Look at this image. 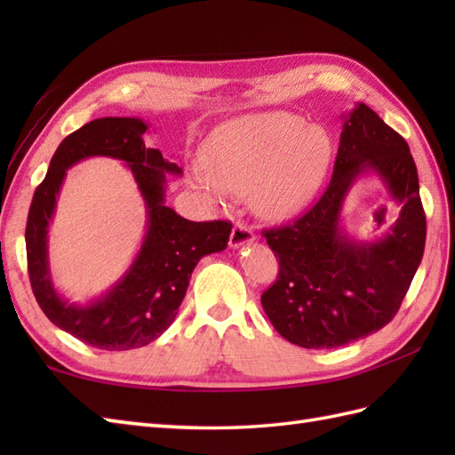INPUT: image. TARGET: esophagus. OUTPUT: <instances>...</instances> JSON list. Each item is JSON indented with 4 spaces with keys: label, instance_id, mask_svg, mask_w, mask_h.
Here are the masks:
<instances>
[{
    "label": "esophagus",
    "instance_id": "esophagus-1",
    "mask_svg": "<svg viewBox=\"0 0 455 455\" xmlns=\"http://www.w3.org/2000/svg\"><path fill=\"white\" fill-rule=\"evenodd\" d=\"M254 238H256V236H254V233H252V228L246 227L244 222H236V225L233 227V233H230L228 244H230V248H240V246L252 244Z\"/></svg>",
    "mask_w": 455,
    "mask_h": 455
}]
</instances>
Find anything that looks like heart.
Listing matches in <instances>:
<instances>
[{
  "mask_svg": "<svg viewBox=\"0 0 455 455\" xmlns=\"http://www.w3.org/2000/svg\"><path fill=\"white\" fill-rule=\"evenodd\" d=\"M331 158L332 140L323 127L287 111L256 113L212 131L189 180L215 203L252 191L259 215L287 219L315 197Z\"/></svg>",
  "mask_w": 455,
  "mask_h": 455,
  "instance_id": "1",
  "label": "heart"
}]
</instances>
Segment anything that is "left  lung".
I'll return each instance as SVG.
<instances>
[{
	"label": "left lung",
	"instance_id": "left-lung-1",
	"mask_svg": "<svg viewBox=\"0 0 455 455\" xmlns=\"http://www.w3.org/2000/svg\"><path fill=\"white\" fill-rule=\"evenodd\" d=\"M375 172L402 211L377 241H355L341 223L355 180ZM279 258L277 282L262 307L285 340L331 350L377 332L397 315L427 243L419 173L409 144L365 103L344 115L328 188L291 225L266 230Z\"/></svg>",
	"mask_w": 455,
	"mask_h": 455
}]
</instances>
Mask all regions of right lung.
Here are the masks:
<instances>
[{"mask_svg":"<svg viewBox=\"0 0 455 455\" xmlns=\"http://www.w3.org/2000/svg\"><path fill=\"white\" fill-rule=\"evenodd\" d=\"M148 124L139 117H103L85 123L60 142L28 209L25 244L28 279L48 321L100 350H134L156 340L173 323L199 259L228 244V220L193 222L166 205V176L178 164L144 144ZM92 156L128 164L148 209V235L120 282L85 306L68 304L55 291L47 264V225L65 172Z\"/></svg>","mask_w":455,"mask_h":455,"instance_id":"obj_1","label":"right lung"}]
</instances>
